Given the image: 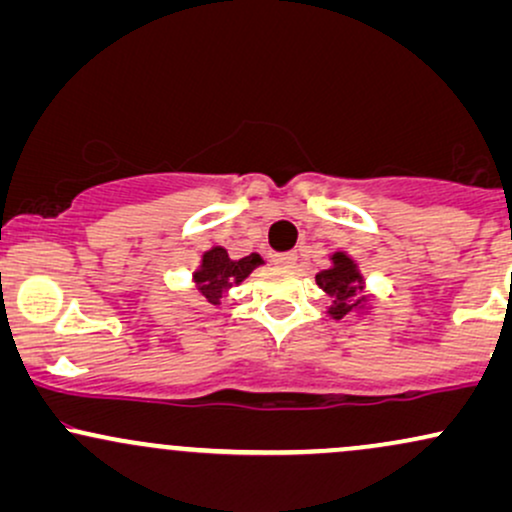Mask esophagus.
<instances>
[{
  "mask_svg": "<svg viewBox=\"0 0 512 512\" xmlns=\"http://www.w3.org/2000/svg\"><path fill=\"white\" fill-rule=\"evenodd\" d=\"M272 262L281 269H293V267H296V262H298V255H296V252H279V255L272 257Z\"/></svg>",
  "mask_w": 512,
  "mask_h": 512,
  "instance_id": "esophagus-1",
  "label": "esophagus"
}]
</instances>
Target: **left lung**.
<instances>
[{
    "mask_svg": "<svg viewBox=\"0 0 512 512\" xmlns=\"http://www.w3.org/2000/svg\"><path fill=\"white\" fill-rule=\"evenodd\" d=\"M332 262V267L317 274L315 281L322 291H327L334 298L330 313L337 317V320H342L344 315H349L351 310L361 305L363 298H356V293L363 289V281L361 274L356 272V264L351 262L344 252H334Z\"/></svg>",
    "mask_w": 512,
    "mask_h": 512,
    "instance_id": "1",
    "label": "left lung"
}]
</instances>
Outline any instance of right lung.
I'll return each mask as SVG.
<instances>
[{
	"instance_id": "add662e5",
	"label": "right lung",
	"mask_w": 512,
	"mask_h": 512,
	"mask_svg": "<svg viewBox=\"0 0 512 512\" xmlns=\"http://www.w3.org/2000/svg\"><path fill=\"white\" fill-rule=\"evenodd\" d=\"M257 264H262V257L257 252L243 257V260H231L223 248H211L209 252H204L202 269L195 274V281L202 296L216 305L221 301L223 291L231 289L233 284H240Z\"/></svg>"
}]
</instances>
